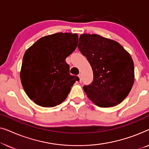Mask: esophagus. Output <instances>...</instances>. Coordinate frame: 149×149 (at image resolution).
<instances>
[{
  "label": "esophagus",
  "mask_w": 149,
  "mask_h": 149,
  "mask_svg": "<svg viewBox=\"0 0 149 149\" xmlns=\"http://www.w3.org/2000/svg\"><path fill=\"white\" fill-rule=\"evenodd\" d=\"M78 77H79V79H80V81L81 82V81H82V79H81V74H79L78 75Z\"/></svg>",
  "instance_id": "obj_1"
}]
</instances>
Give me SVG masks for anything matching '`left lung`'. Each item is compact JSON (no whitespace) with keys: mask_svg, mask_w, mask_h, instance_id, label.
Instances as JSON below:
<instances>
[{"mask_svg":"<svg viewBox=\"0 0 149 149\" xmlns=\"http://www.w3.org/2000/svg\"><path fill=\"white\" fill-rule=\"evenodd\" d=\"M78 48L93 70V81L83 86L87 97L99 107L121 103L134 82V62L129 53L117 41L95 34H81Z\"/></svg>","mask_w":149,"mask_h":149,"instance_id":"left-lung-1","label":"left lung"}]
</instances>
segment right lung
<instances>
[{
  "mask_svg": "<svg viewBox=\"0 0 149 149\" xmlns=\"http://www.w3.org/2000/svg\"><path fill=\"white\" fill-rule=\"evenodd\" d=\"M77 34L58 32L38 39L22 61L20 79L31 100L43 107L60 104L68 96L77 76L70 74L66 58L76 49Z\"/></svg>",
  "mask_w": 149,
  "mask_h": 149,
  "instance_id": "obj_1",
  "label": "right lung"
}]
</instances>
